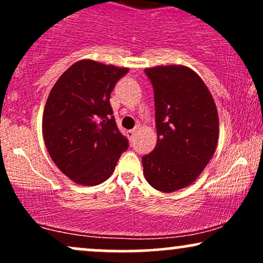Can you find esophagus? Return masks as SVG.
<instances>
[{
    "instance_id": "esophagus-1",
    "label": "esophagus",
    "mask_w": 263,
    "mask_h": 263,
    "mask_svg": "<svg viewBox=\"0 0 263 263\" xmlns=\"http://www.w3.org/2000/svg\"><path fill=\"white\" fill-rule=\"evenodd\" d=\"M127 135H128L129 140H134L135 136H136V129H129V131H127Z\"/></svg>"
}]
</instances>
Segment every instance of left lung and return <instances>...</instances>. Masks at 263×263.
I'll list each match as a JSON object with an SVG mask.
<instances>
[{
	"label": "left lung",
	"mask_w": 263,
	"mask_h": 263,
	"mask_svg": "<svg viewBox=\"0 0 263 263\" xmlns=\"http://www.w3.org/2000/svg\"><path fill=\"white\" fill-rule=\"evenodd\" d=\"M155 90L157 144L142 157L153 188L172 193L200 176L215 153L219 116L215 101L194 70L184 65L144 69Z\"/></svg>",
	"instance_id": "left-lung-1"
}]
</instances>
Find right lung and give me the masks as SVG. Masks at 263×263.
Here are the masks:
<instances>
[{"label":"right lung","mask_w":263,"mask_h":263,"mask_svg":"<svg viewBox=\"0 0 263 263\" xmlns=\"http://www.w3.org/2000/svg\"><path fill=\"white\" fill-rule=\"evenodd\" d=\"M128 68L84 59L60 75L45 102L42 129L57 167L81 185H98L114 173L128 147L117 128L110 95Z\"/></svg>","instance_id":"1"}]
</instances>
